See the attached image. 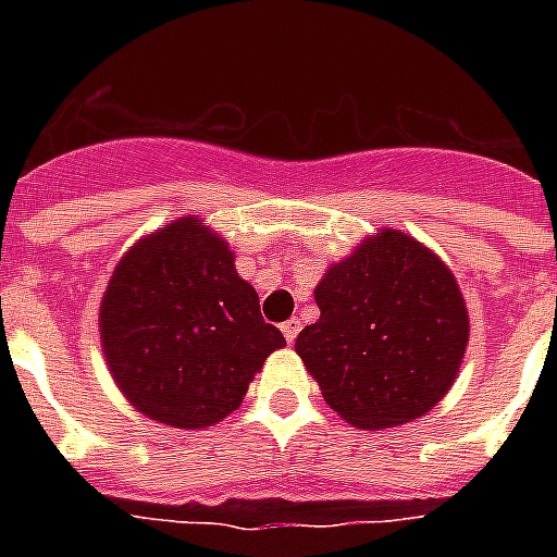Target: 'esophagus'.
I'll list each match as a JSON object with an SVG mask.
<instances>
[{"label": "esophagus", "mask_w": 557, "mask_h": 557, "mask_svg": "<svg viewBox=\"0 0 557 557\" xmlns=\"http://www.w3.org/2000/svg\"><path fill=\"white\" fill-rule=\"evenodd\" d=\"M297 332H300V321H297V318H292V321L283 323V335H286L288 344H295Z\"/></svg>", "instance_id": "1"}]
</instances>
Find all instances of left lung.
I'll use <instances>...</instances> for the list:
<instances>
[{"mask_svg":"<svg viewBox=\"0 0 557 557\" xmlns=\"http://www.w3.org/2000/svg\"><path fill=\"white\" fill-rule=\"evenodd\" d=\"M321 318L295 341L326 405L356 428H396L440 401L468 347L448 265L401 231L370 236L314 288Z\"/></svg>","mask_w":557,"mask_h":557,"instance_id":"8db88e82","label":"left lung"}]
</instances>
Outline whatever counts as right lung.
I'll use <instances>...</instances> for the list:
<instances>
[{
  "mask_svg": "<svg viewBox=\"0 0 557 557\" xmlns=\"http://www.w3.org/2000/svg\"><path fill=\"white\" fill-rule=\"evenodd\" d=\"M112 379L141 413L208 428L239 407L262 361L286 344L225 239L199 219L156 231L117 262L100 304Z\"/></svg>",
  "mask_w": 557,
  "mask_h": 557,
  "instance_id": "obj_1",
  "label": "right lung"
}]
</instances>
